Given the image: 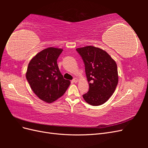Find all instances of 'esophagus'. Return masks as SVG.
<instances>
[{"label":"esophagus","mask_w":148,"mask_h":148,"mask_svg":"<svg viewBox=\"0 0 148 148\" xmlns=\"http://www.w3.org/2000/svg\"><path fill=\"white\" fill-rule=\"evenodd\" d=\"M79 81V80H78V78H75L73 79V82H74V83H77Z\"/></svg>","instance_id":"1"}]
</instances>
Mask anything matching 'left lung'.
I'll use <instances>...</instances> for the list:
<instances>
[{
    "label": "left lung",
    "mask_w": 148,
    "mask_h": 148,
    "mask_svg": "<svg viewBox=\"0 0 148 148\" xmlns=\"http://www.w3.org/2000/svg\"><path fill=\"white\" fill-rule=\"evenodd\" d=\"M76 50L83 60L89 86L88 92L83 97L93 106L104 104L117 86V64L108 53L100 48L88 46Z\"/></svg>",
    "instance_id": "1"
}]
</instances>
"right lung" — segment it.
Segmentation results:
<instances>
[{"label": "right lung", "instance_id": "1", "mask_svg": "<svg viewBox=\"0 0 148 148\" xmlns=\"http://www.w3.org/2000/svg\"><path fill=\"white\" fill-rule=\"evenodd\" d=\"M63 49L48 47L32 58L26 78L34 94L40 99L52 103L64 95L70 82L64 78L57 60Z\"/></svg>", "mask_w": 148, "mask_h": 148}]
</instances>
